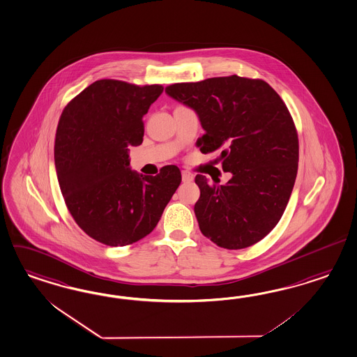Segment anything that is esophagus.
<instances>
[{
    "label": "esophagus",
    "instance_id": "1",
    "mask_svg": "<svg viewBox=\"0 0 357 357\" xmlns=\"http://www.w3.org/2000/svg\"><path fill=\"white\" fill-rule=\"evenodd\" d=\"M193 174H190L189 171H183V183H190L193 181Z\"/></svg>",
    "mask_w": 357,
    "mask_h": 357
}]
</instances>
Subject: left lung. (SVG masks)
<instances>
[{"label":"left lung","mask_w":357,"mask_h":357,"mask_svg":"<svg viewBox=\"0 0 357 357\" xmlns=\"http://www.w3.org/2000/svg\"><path fill=\"white\" fill-rule=\"evenodd\" d=\"M165 92L197 112L206 132L201 153H219L214 163L232 174L225 185L195 176L201 232L225 249L257 244L279 223L295 185L298 137L285 102L265 81L238 75L174 83Z\"/></svg>","instance_id":"1"}]
</instances>
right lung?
I'll return each mask as SVG.
<instances>
[{
    "mask_svg": "<svg viewBox=\"0 0 357 357\" xmlns=\"http://www.w3.org/2000/svg\"><path fill=\"white\" fill-rule=\"evenodd\" d=\"M163 89L100 79L62 111L54 141L60 189L75 223L102 244L125 246L151 234L181 183L176 165L156 176L129 167L128 147L142 143V117Z\"/></svg>",
    "mask_w": 357,
    "mask_h": 357,
    "instance_id": "add662e5",
    "label": "right lung"
}]
</instances>
